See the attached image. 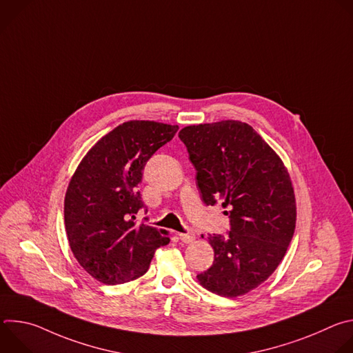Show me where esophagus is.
I'll list each match as a JSON object with an SVG mask.
<instances>
[{"label": "esophagus", "instance_id": "esophagus-1", "mask_svg": "<svg viewBox=\"0 0 353 353\" xmlns=\"http://www.w3.org/2000/svg\"><path fill=\"white\" fill-rule=\"evenodd\" d=\"M179 237H180V240H181L183 243H191V241H194V240H195V234H194L192 232L180 233V234H179Z\"/></svg>", "mask_w": 353, "mask_h": 353}]
</instances>
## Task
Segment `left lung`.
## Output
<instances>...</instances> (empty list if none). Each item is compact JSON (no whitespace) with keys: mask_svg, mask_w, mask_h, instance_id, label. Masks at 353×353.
<instances>
[{"mask_svg":"<svg viewBox=\"0 0 353 353\" xmlns=\"http://www.w3.org/2000/svg\"><path fill=\"white\" fill-rule=\"evenodd\" d=\"M179 138L196 170L201 198L207 205L221 203L230 219L226 234H210L214 264L196 278L216 294H245L272 275L293 237L289 173L272 148L241 121L188 125Z\"/></svg>","mask_w":353,"mask_h":353,"instance_id":"1","label":"left lung"}]
</instances>
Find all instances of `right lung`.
I'll return each mask as SVG.
<instances>
[{
    "mask_svg": "<svg viewBox=\"0 0 353 353\" xmlns=\"http://www.w3.org/2000/svg\"><path fill=\"white\" fill-rule=\"evenodd\" d=\"M179 127L155 121H127L86 154L74 173L64 201L70 247L94 279L119 285L142 276L157 248L170 239L157 228L137 225L146 208L138 185L157 150L172 141Z\"/></svg>",
    "mask_w": 353,
    "mask_h": 353,
    "instance_id": "obj_1",
    "label": "right lung"
}]
</instances>
